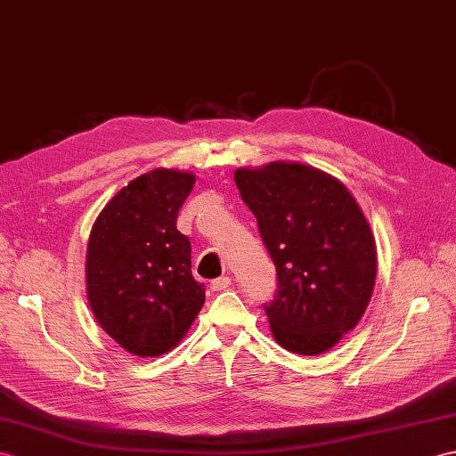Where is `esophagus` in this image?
Here are the masks:
<instances>
[{
  "label": "esophagus",
  "instance_id": "34e87169",
  "mask_svg": "<svg viewBox=\"0 0 456 456\" xmlns=\"http://www.w3.org/2000/svg\"><path fill=\"white\" fill-rule=\"evenodd\" d=\"M229 285H231V278L224 276V278H217V280L211 281V289H214V291H225V289H229Z\"/></svg>",
  "mask_w": 456,
  "mask_h": 456
}]
</instances>
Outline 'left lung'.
Returning <instances> with one entry per match:
<instances>
[{"label":"left lung","mask_w":456,"mask_h":456,"mask_svg":"<svg viewBox=\"0 0 456 456\" xmlns=\"http://www.w3.org/2000/svg\"><path fill=\"white\" fill-rule=\"evenodd\" d=\"M235 184L276 266L264 305L276 342L319 355L362 319L377 278L371 227L336 178L299 163L239 168Z\"/></svg>","instance_id":"left-lung-1"}]
</instances>
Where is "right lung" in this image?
<instances>
[{"mask_svg":"<svg viewBox=\"0 0 456 456\" xmlns=\"http://www.w3.org/2000/svg\"><path fill=\"white\" fill-rule=\"evenodd\" d=\"M194 175L155 168L104 206L87 247V297L116 344L140 357L173 349L206 301L192 247L176 229Z\"/></svg>","mask_w":456,"mask_h":456,"instance_id":"add662e5","label":"right lung"}]
</instances>
